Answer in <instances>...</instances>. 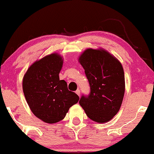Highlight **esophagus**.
Wrapping results in <instances>:
<instances>
[{
    "instance_id": "obj_1",
    "label": "esophagus",
    "mask_w": 154,
    "mask_h": 154,
    "mask_svg": "<svg viewBox=\"0 0 154 154\" xmlns=\"http://www.w3.org/2000/svg\"><path fill=\"white\" fill-rule=\"evenodd\" d=\"M75 93H76V94H77V95H78L79 97L80 96V91H79V89H77V90L75 91Z\"/></svg>"
}]
</instances>
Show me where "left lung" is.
Here are the masks:
<instances>
[{
	"label": "left lung",
	"instance_id": "1",
	"mask_svg": "<svg viewBox=\"0 0 154 154\" xmlns=\"http://www.w3.org/2000/svg\"><path fill=\"white\" fill-rule=\"evenodd\" d=\"M79 62L90 87L89 94L82 95L79 104L90 119L101 124L107 122L117 114L123 101V67L114 56L100 48L85 50Z\"/></svg>",
	"mask_w": 154,
	"mask_h": 154
}]
</instances>
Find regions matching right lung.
Here are the masks:
<instances>
[{"instance_id": "right-lung-1", "label": "right lung", "mask_w": 154, "mask_h": 154, "mask_svg": "<svg viewBox=\"0 0 154 154\" xmlns=\"http://www.w3.org/2000/svg\"><path fill=\"white\" fill-rule=\"evenodd\" d=\"M63 65L60 54H50L35 62L23 77V93L29 107L45 123L63 120L79 100L78 95L68 90L67 82L60 79Z\"/></svg>"}]
</instances>
